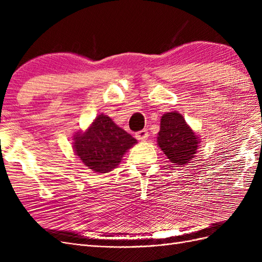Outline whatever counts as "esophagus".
Returning <instances> with one entry per match:
<instances>
[{
  "label": "esophagus",
  "instance_id": "1",
  "mask_svg": "<svg viewBox=\"0 0 262 262\" xmlns=\"http://www.w3.org/2000/svg\"><path fill=\"white\" fill-rule=\"evenodd\" d=\"M136 138L138 139V140H140V141H145L147 138H148V132H147V130H141V131H139V132H137L136 133Z\"/></svg>",
  "mask_w": 262,
  "mask_h": 262
}]
</instances>
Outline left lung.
Here are the masks:
<instances>
[{"label":"left lung","mask_w":262,"mask_h":262,"mask_svg":"<svg viewBox=\"0 0 262 262\" xmlns=\"http://www.w3.org/2000/svg\"><path fill=\"white\" fill-rule=\"evenodd\" d=\"M157 143L171 163L185 165L196 153L200 141L178 113H167L161 119Z\"/></svg>","instance_id":"1"}]
</instances>
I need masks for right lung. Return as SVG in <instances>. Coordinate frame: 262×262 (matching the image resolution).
<instances>
[{
	"label": "right lung",
	"instance_id": "add662e5",
	"mask_svg": "<svg viewBox=\"0 0 262 262\" xmlns=\"http://www.w3.org/2000/svg\"><path fill=\"white\" fill-rule=\"evenodd\" d=\"M137 143L105 115H99L84 133L74 138V149L84 165L96 172H108L117 167L123 154Z\"/></svg>",
	"mask_w": 262,
	"mask_h": 262
}]
</instances>
